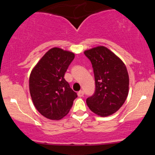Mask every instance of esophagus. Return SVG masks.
Instances as JSON below:
<instances>
[{"instance_id": "34e87169", "label": "esophagus", "mask_w": 155, "mask_h": 155, "mask_svg": "<svg viewBox=\"0 0 155 155\" xmlns=\"http://www.w3.org/2000/svg\"><path fill=\"white\" fill-rule=\"evenodd\" d=\"M84 91L83 90H80L79 92H78V93H77V95H78V96H79V97H82V96L84 95Z\"/></svg>"}]
</instances>
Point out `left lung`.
<instances>
[{
    "instance_id": "8db88e82",
    "label": "left lung",
    "mask_w": 155,
    "mask_h": 155,
    "mask_svg": "<svg viewBox=\"0 0 155 155\" xmlns=\"http://www.w3.org/2000/svg\"><path fill=\"white\" fill-rule=\"evenodd\" d=\"M84 53L91 61L95 81V92L87 99V104L98 116H110L122 107L128 95L127 68L119 57L104 46Z\"/></svg>"
}]
</instances>
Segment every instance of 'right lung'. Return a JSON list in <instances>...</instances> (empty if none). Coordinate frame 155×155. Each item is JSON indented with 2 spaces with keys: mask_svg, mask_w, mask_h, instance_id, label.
Returning <instances> with one entry per match:
<instances>
[{
  "mask_svg": "<svg viewBox=\"0 0 155 155\" xmlns=\"http://www.w3.org/2000/svg\"><path fill=\"white\" fill-rule=\"evenodd\" d=\"M74 53L51 48L31 73L30 93L38 111L46 118L58 120L68 114L77 95L64 79Z\"/></svg>",
  "mask_w": 155,
  "mask_h": 155,
  "instance_id": "obj_1",
  "label": "right lung"
}]
</instances>
